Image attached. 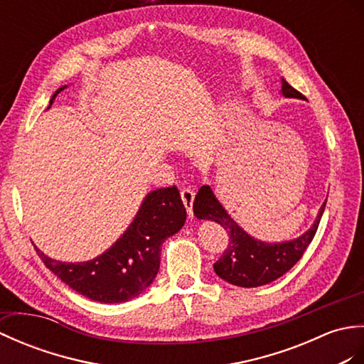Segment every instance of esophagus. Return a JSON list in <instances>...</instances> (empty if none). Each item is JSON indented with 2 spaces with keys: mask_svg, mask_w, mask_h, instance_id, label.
I'll use <instances>...</instances> for the list:
<instances>
[{
  "mask_svg": "<svg viewBox=\"0 0 364 364\" xmlns=\"http://www.w3.org/2000/svg\"><path fill=\"white\" fill-rule=\"evenodd\" d=\"M181 198H182V203L187 208V213L191 218L193 216V200H195V191L191 188H182L181 190Z\"/></svg>",
  "mask_w": 364,
  "mask_h": 364,
  "instance_id": "obj_1",
  "label": "esophagus"
}]
</instances>
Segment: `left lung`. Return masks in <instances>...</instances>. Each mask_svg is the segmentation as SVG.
Instances as JSON below:
<instances>
[{
  "mask_svg": "<svg viewBox=\"0 0 364 364\" xmlns=\"http://www.w3.org/2000/svg\"><path fill=\"white\" fill-rule=\"evenodd\" d=\"M280 92L285 98L304 100V95L299 93L285 79H282ZM324 208L326 203L322 204L316 221L301 237L291 241H282V243H266V241L250 237L232 220L208 185H203L199 188L195 204H193V212L196 218L221 224L229 233V247L213 264L215 272L229 284L243 288L271 284L291 269L311 243Z\"/></svg>",
  "mask_w": 364,
  "mask_h": 364,
  "instance_id": "obj_1",
  "label": "left lung"
}]
</instances>
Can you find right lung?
Masks as SVG:
<instances>
[{"label": "right lung", "instance_id": "right-lung-1", "mask_svg": "<svg viewBox=\"0 0 364 364\" xmlns=\"http://www.w3.org/2000/svg\"><path fill=\"white\" fill-rule=\"evenodd\" d=\"M63 88L67 85L55 90L48 109ZM185 220L187 210L179 190L159 188L143 199L123 235L93 260L59 262L34 247L46 268L76 293L101 304L127 302L154 282L160 268L161 245L182 229Z\"/></svg>", "mask_w": 364, "mask_h": 364}]
</instances>
